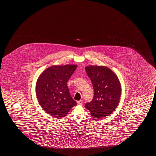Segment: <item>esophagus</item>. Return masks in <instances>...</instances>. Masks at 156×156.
<instances>
[{
    "label": "esophagus",
    "instance_id": "esophagus-1",
    "mask_svg": "<svg viewBox=\"0 0 156 156\" xmlns=\"http://www.w3.org/2000/svg\"><path fill=\"white\" fill-rule=\"evenodd\" d=\"M83 101L82 100H79V101H77V104L78 105H82V104H83Z\"/></svg>",
    "mask_w": 156,
    "mask_h": 156
}]
</instances>
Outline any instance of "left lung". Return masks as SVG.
<instances>
[{
  "mask_svg": "<svg viewBox=\"0 0 156 156\" xmlns=\"http://www.w3.org/2000/svg\"><path fill=\"white\" fill-rule=\"evenodd\" d=\"M85 71L91 80L94 95L85 104L93 118L102 119L109 116L117 108L121 94V86L116 74L104 66L89 65Z\"/></svg>",
  "mask_w": 156,
  "mask_h": 156,
  "instance_id": "1",
  "label": "left lung"
}]
</instances>
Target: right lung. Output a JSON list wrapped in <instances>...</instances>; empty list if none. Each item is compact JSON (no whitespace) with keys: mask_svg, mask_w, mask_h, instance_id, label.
Returning a JSON list of instances; mask_svg holds the SVG:
<instances>
[{"mask_svg":"<svg viewBox=\"0 0 156 156\" xmlns=\"http://www.w3.org/2000/svg\"><path fill=\"white\" fill-rule=\"evenodd\" d=\"M77 65H54L38 76L36 94L38 103L48 114L61 119L67 115L76 102L71 97L67 83Z\"/></svg>","mask_w":156,"mask_h":156,"instance_id":"obj_1","label":"right lung"}]
</instances>
